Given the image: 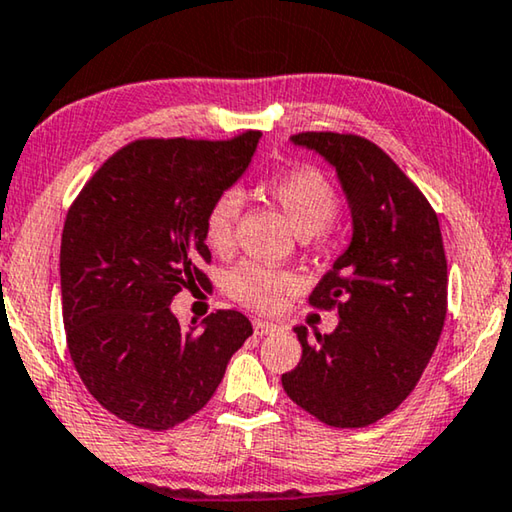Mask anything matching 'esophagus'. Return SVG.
<instances>
[{
  "mask_svg": "<svg viewBox=\"0 0 512 512\" xmlns=\"http://www.w3.org/2000/svg\"><path fill=\"white\" fill-rule=\"evenodd\" d=\"M254 332L258 336H267V334L279 332V325H277V322H270V320H254Z\"/></svg>",
  "mask_w": 512,
  "mask_h": 512,
  "instance_id": "1",
  "label": "esophagus"
}]
</instances>
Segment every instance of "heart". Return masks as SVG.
I'll use <instances>...</instances> for the list:
<instances>
[{"label": "heart", "instance_id": "1", "mask_svg": "<svg viewBox=\"0 0 512 512\" xmlns=\"http://www.w3.org/2000/svg\"><path fill=\"white\" fill-rule=\"evenodd\" d=\"M265 190L286 212L290 224L302 238L320 242L332 233L334 215L338 210V192L325 171L313 167V164H297V167L267 178ZM242 203H245L242 192L231 187V190L215 196L206 217H203V238L217 254H226L233 247L235 222L242 212ZM295 281V274L286 267L242 261L226 272L224 290L235 302L245 304L249 309L267 311L279 304L281 295L288 288H293Z\"/></svg>", "mask_w": 512, "mask_h": 512}]
</instances>
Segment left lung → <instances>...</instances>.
Wrapping results in <instances>:
<instances>
[{"label": "left lung", "instance_id": "8db88e82", "mask_svg": "<svg viewBox=\"0 0 512 512\" xmlns=\"http://www.w3.org/2000/svg\"><path fill=\"white\" fill-rule=\"evenodd\" d=\"M334 164L352 212V242L309 295L336 309L332 334L295 327L302 359L281 375L304 412L366 428L414 391L446 320L448 274L437 212L391 157L350 132H297Z\"/></svg>", "mask_w": 512, "mask_h": 512}]
</instances>
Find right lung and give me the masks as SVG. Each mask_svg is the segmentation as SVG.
Wrapping results in <instances>:
<instances>
[{
	"instance_id": "add662e5",
	"label": "right lung",
	"mask_w": 512,
	"mask_h": 512,
	"mask_svg": "<svg viewBox=\"0 0 512 512\" xmlns=\"http://www.w3.org/2000/svg\"><path fill=\"white\" fill-rule=\"evenodd\" d=\"M261 132L231 139H137L93 174L61 235V306L70 359L107 412L169 430L212 398L247 316L219 309L203 332L180 327L169 304L210 288L203 217L249 167Z\"/></svg>"
}]
</instances>
